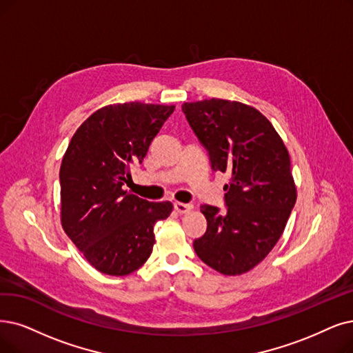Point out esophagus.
Here are the masks:
<instances>
[{
    "instance_id": "1",
    "label": "esophagus",
    "mask_w": 353,
    "mask_h": 353,
    "mask_svg": "<svg viewBox=\"0 0 353 353\" xmlns=\"http://www.w3.org/2000/svg\"><path fill=\"white\" fill-rule=\"evenodd\" d=\"M174 208H175V211H176L178 214H185V213H188V211L192 208V205H191V204H184V203L175 201V203H174Z\"/></svg>"
}]
</instances>
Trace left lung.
Returning <instances> with one entry per match:
<instances>
[{
	"instance_id": "8db88e82",
	"label": "left lung",
	"mask_w": 353,
	"mask_h": 353,
	"mask_svg": "<svg viewBox=\"0 0 353 353\" xmlns=\"http://www.w3.org/2000/svg\"><path fill=\"white\" fill-rule=\"evenodd\" d=\"M181 108L211 169L230 174L225 208L201 205L207 230L194 250L223 275L245 274L276 245L297 200L288 150L268 119L246 104L211 98Z\"/></svg>"
}]
</instances>
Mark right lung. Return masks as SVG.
<instances>
[{"label":"right lung","instance_id":"1","mask_svg":"<svg viewBox=\"0 0 353 353\" xmlns=\"http://www.w3.org/2000/svg\"><path fill=\"white\" fill-rule=\"evenodd\" d=\"M174 105L125 103L103 107L81 124L62 159L61 217L68 237L103 274L139 270L154 245L153 225L172 203H150L123 190L143 162Z\"/></svg>","mask_w":353,"mask_h":353}]
</instances>
